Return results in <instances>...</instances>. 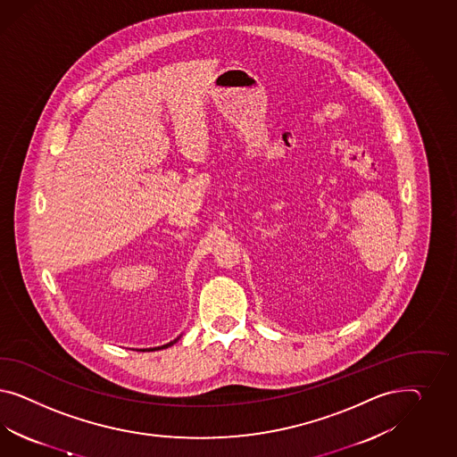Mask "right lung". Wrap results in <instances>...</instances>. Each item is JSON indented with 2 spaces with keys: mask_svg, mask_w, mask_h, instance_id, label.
I'll return each instance as SVG.
<instances>
[{
  "mask_svg": "<svg viewBox=\"0 0 457 457\" xmlns=\"http://www.w3.org/2000/svg\"><path fill=\"white\" fill-rule=\"evenodd\" d=\"M179 338H180V335H179V337H178V338H174V340H172V342H169V344H166V345L154 346V348H140V350H138V352H154V350H162V348H167V346L174 345V344H176V342H178V340H179Z\"/></svg>",
  "mask_w": 457,
  "mask_h": 457,
  "instance_id": "right-lung-1",
  "label": "right lung"
}]
</instances>
